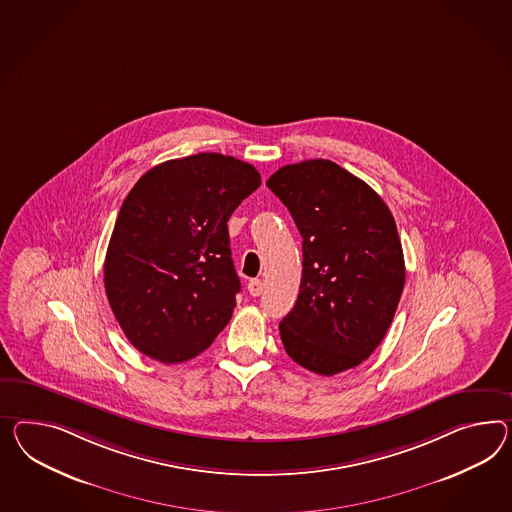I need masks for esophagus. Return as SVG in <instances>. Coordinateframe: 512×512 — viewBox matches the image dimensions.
<instances>
[{"label": "esophagus", "mask_w": 512, "mask_h": 512, "mask_svg": "<svg viewBox=\"0 0 512 512\" xmlns=\"http://www.w3.org/2000/svg\"><path fill=\"white\" fill-rule=\"evenodd\" d=\"M247 288H249V293L252 297H260L263 293V282L260 278H254V280H250Z\"/></svg>", "instance_id": "34e87169"}]
</instances>
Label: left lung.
I'll return each instance as SVG.
<instances>
[{
    "label": "left lung",
    "instance_id": "left-lung-1",
    "mask_svg": "<svg viewBox=\"0 0 512 512\" xmlns=\"http://www.w3.org/2000/svg\"><path fill=\"white\" fill-rule=\"evenodd\" d=\"M267 187L302 236L299 297L280 321L286 353L327 377L362 364L386 336L405 286L392 211L328 159L286 165Z\"/></svg>",
    "mask_w": 512,
    "mask_h": 512
}]
</instances>
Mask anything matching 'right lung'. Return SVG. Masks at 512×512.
I'll use <instances>...</instances> for the list:
<instances>
[{"instance_id":"obj_1","label":"right lung","mask_w":512,"mask_h":512,"mask_svg":"<svg viewBox=\"0 0 512 512\" xmlns=\"http://www.w3.org/2000/svg\"><path fill=\"white\" fill-rule=\"evenodd\" d=\"M260 184L249 163L204 152L159 163L133 185L109 239L104 282L137 351L178 364L228 325L241 284L226 223Z\"/></svg>"}]
</instances>
